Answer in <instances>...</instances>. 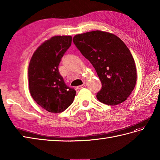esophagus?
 <instances>
[{
	"instance_id": "obj_1",
	"label": "esophagus",
	"mask_w": 160,
	"mask_h": 160,
	"mask_svg": "<svg viewBox=\"0 0 160 160\" xmlns=\"http://www.w3.org/2000/svg\"><path fill=\"white\" fill-rule=\"evenodd\" d=\"M84 87H85V84H82V85H80V86H78V87H77V88L78 89H82V88H84Z\"/></svg>"
}]
</instances>
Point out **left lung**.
<instances>
[{
    "label": "left lung",
    "instance_id": "1",
    "mask_svg": "<svg viewBox=\"0 0 160 160\" xmlns=\"http://www.w3.org/2000/svg\"><path fill=\"white\" fill-rule=\"evenodd\" d=\"M73 41L92 64L101 81L97 99L112 106L127 100L136 84L137 71L124 42L113 33L99 30L76 35Z\"/></svg>",
    "mask_w": 160,
    "mask_h": 160
}]
</instances>
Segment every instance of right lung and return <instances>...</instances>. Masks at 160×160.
Returning <instances> with one entry per match:
<instances>
[{"label":"right lung","mask_w":160,"mask_h":160,"mask_svg":"<svg viewBox=\"0 0 160 160\" xmlns=\"http://www.w3.org/2000/svg\"><path fill=\"white\" fill-rule=\"evenodd\" d=\"M70 36H53L38 47L30 60L29 88L33 99L51 113H61L73 103L76 90L59 73L61 58L71 45Z\"/></svg>","instance_id":"obj_1"}]
</instances>
